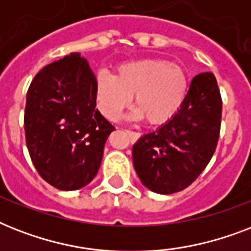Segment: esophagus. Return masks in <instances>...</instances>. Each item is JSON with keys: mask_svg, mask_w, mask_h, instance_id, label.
Returning <instances> with one entry per match:
<instances>
[{"mask_svg": "<svg viewBox=\"0 0 251 251\" xmlns=\"http://www.w3.org/2000/svg\"><path fill=\"white\" fill-rule=\"evenodd\" d=\"M126 133L129 134V137L131 138L133 141H135V139H138V138L141 137V134L135 133V131H131V130H126Z\"/></svg>", "mask_w": 251, "mask_h": 251, "instance_id": "obj_1", "label": "esophagus"}]
</instances>
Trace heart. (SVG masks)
<instances>
[{
	"label": "heart",
	"mask_w": 251,
	"mask_h": 251,
	"mask_svg": "<svg viewBox=\"0 0 251 251\" xmlns=\"http://www.w3.org/2000/svg\"><path fill=\"white\" fill-rule=\"evenodd\" d=\"M189 91V79L179 65L161 58L133 61L120 65L116 75L101 70L96 74L95 95L100 113L116 121L135 104V117L150 125H164L178 113Z\"/></svg>",
	"instance_id": "b5f03b06"
}]
</instances>
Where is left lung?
<instances>
[{
  "label": "left lung",
  "mask_w": 251,
  "mask_h": 251,
  "mask_svg": "<svg viewBox=\"0 0 251 251\" xmlns=\"http://www.w3.org/2000/svg\"><path fill=\"white\" fill-rule=\"evenodd\" d=\"M222 108L214 74L195 75L178 113L133 146L134 168L142 183L159 194H172L194 182L218 146Z\"/></svg>",
  "instance_id": "1"
}]
</instances>
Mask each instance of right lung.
<instances>
[{"instance_id": "1", "label": "right lung", "mask_w": 251, "mask_h": 251, "mask_svg": "<svg viewBox=\"0 0 251 251\" xmlns=\"http://www.w3.org/2000/svg\"><path fill=\"white\" fill-rule=\"evenodd\" d=\"M95 76L70 53L37 73L27 91L25 143L39 175L60 190L90 183L114 126L96 108Z\"/></svg>"}]
</instances>
